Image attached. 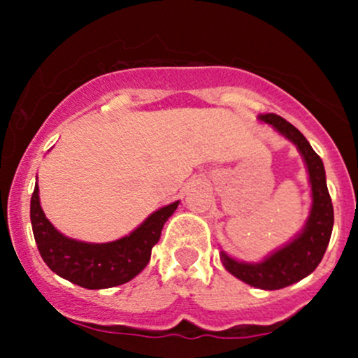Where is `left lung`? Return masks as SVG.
Instances as JSON below:
<instances>
[{
	"instance_id": "8db88e82",
	"label": "left lung",
	"mask_w": 358,
	"mask_h": 358,
	"mask_svg": "<svg viewBox=\"0 0 358 358\" xmlns=\"http://www.w3.org/2000/svg\"><path fill=\"white\" fill-rule=\"evenodd\" d=\"M259 119L268 122L282 136H286L298 146L308 166L311 195H313L310 219H308L303 232L293 242L271 254L268 259L257 262V264H249V262L236 261L225 252L220 254L222 262L229 273L250 286L271 291L281 289V287L301 281L303 278H306L316 269V266L324 256V250H327L331 237L334 205H331L330 193L327 188L323 162L310 146L308 139L291 122H287L285 117L278 116V114H262Z\"/></svg>"
}]
</instances>
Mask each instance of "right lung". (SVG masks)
<instances>
[{"label": "right lung", "instance_id": "right-lung-1", "mask_svg": "<svg viewBox=\"0 0 358 358\" xmlns=\"http://www.w3.org/2000/svg\"><path fill=\"white\" fill-rule=\"evenodd\" d=\"M178 207L166 205L129 236L108 244H87L62 236L48 222L40 207L38 185H35L30 203L31 229L36 248L45 264L60 278L87 289H104L131 281L150 262L151 249L162 236V229Z\"/></svg>", "mask_w": 358, "mask_h": 358}]
</instances>
